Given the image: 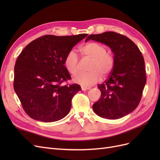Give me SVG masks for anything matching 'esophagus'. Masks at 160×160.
<instances>
[{
  "label": "esophagus",
  "instance_id": "obj_1",
  "mask_svg": "<svg viewBox=\"0 0 160 160\" xmlns=\"http://www.w3.org/2000/svg\"><path fill=\"white\" fill-rule=\"evenodd\" d=\"M90 88H89V87H87V86H84V85H82L81 86V89L82 91H86L88 89H89Z\"/></svg>",
  "mask_w": 160,
  "mask_h": 160
}]
</instances>
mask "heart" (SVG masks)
<instances>
[{"instance_id": "1", "label": "heart", "mask_w": 160, "mask_h": 160, "mask_svg": "<svg viewBox=\"0 0 160 160\" xmlns=\"http://www.w3.org/2000/svg\"><path fill=\"white\" fill-rule=\"evenodd\" d=\"M79 51L81 57L90 59V62L88 65V71L79 72L73 77L75 83L85 86L91 85L98 82L101 75L107 77L112 71L115 63L114 56L103 43L87 42L79 47ZM63 65L70 74L75 75L78 71L79 61L73 51H70L65 55Z\"/></svg>"}]
</instances>
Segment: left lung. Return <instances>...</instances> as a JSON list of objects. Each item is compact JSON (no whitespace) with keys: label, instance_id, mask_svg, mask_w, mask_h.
Instances as JSON below:
<instances>
[{"label":"left lung","instance_id":"1","mask_svg":"<svg viewBox=\"0 0 160 160\" xmlns=\"http://www.w3.org/2000/svg\"><path fill=\"white\" fill-rule=\"evenodd\" d=\"M93 40L109 46L114 54L113 69L98 87L100 99L93 105L96 114L104 118H123L137 108L146 83L143 57L138 46L126 36L115 32L90 35Z\"/></svg>","mask_w":160,"mask_h":160}]
</instances>
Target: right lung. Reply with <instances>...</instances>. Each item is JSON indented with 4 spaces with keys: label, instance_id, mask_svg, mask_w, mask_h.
<instances>
[{
    "label": "right lung",
    "instance_id": "obj_1",
    "mask_svg": "<svg viewBox=\"0 0 160 160\" xmlns=\"http://www.w3.org/2000/svg\"><path fill=\"white\" fill-rule=\"evenodd\" d=\"M88 36L44 35L28 44L14 65L13 87L25 113L43 122H57L69 113L72 98L81 91L63 65L65 55Z\"/></svg>",
    "mask_w": 160,
    "mask_h": 160
}]
</instances>
